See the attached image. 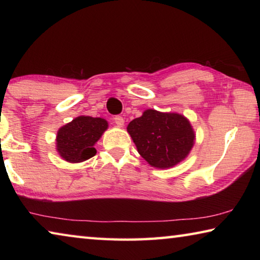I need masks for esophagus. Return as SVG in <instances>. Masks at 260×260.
I'll return each instance as SVG.
<instances>
[{
  "instance_id": "34e87169",
  "label": "esophagus",
  "mask_w": 260,
  "mask_h": 260,
  "mask_svg": "<svg viewBox=\"0 0 260 260\" xmlns=\"http://www.w3.org/2000/svg\"><path fill=\"white\" fill-rule=\"evenodd\" d=\"M114 122H116V125L118 127H122V126H124L125 120H124V118H122L121 116H116V117H114Z\"/></svg>"
}]
</instances>
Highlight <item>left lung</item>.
Wrapping results in <instances>:
<instances>
[{"label": "left lung", "mask_w": 260, "mask_h": 260, "mask_svg": "<svg viewBox=\"0 0 260 260\" xmlns=\"http://www.w3.org/2000/svg\"><path fill=\"white\" fill-rule=\"evenodd\" d=\"M127 132L140 155L158 169H169L184 159L195 140L187 118L178 113H162L151 109L132 120L127 126Z\"/></svg>", "instance_id": "1"}]
</instances>
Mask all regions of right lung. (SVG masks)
<instances>
[{"label":"right lung","instance_id":"right-lung-1","mask_svg":"<svg viewBox=\"0 0 260 260\" xmlns=\"http://www.w3.org/2000/svg\"><path fill=\"white\" fill-rule=\"evenodd\" d=\"M108 128L102 118L80 116L61 127L57 133V150L70 162H80L95 156L94 144Z\"/></svg>","mask_w":260,"mask_h":260}]
</instances>
